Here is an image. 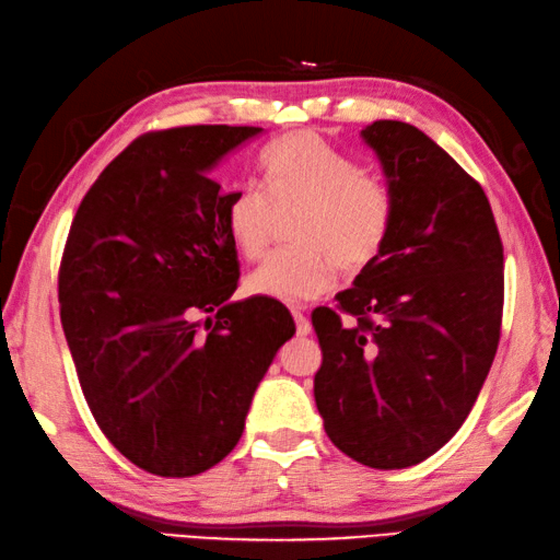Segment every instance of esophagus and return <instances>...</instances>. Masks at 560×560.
<instances>
[{"instance_id":"34e87169","label":"esophagus","mask_w":560,"mask_h":560,"mask_svg":"<svg viewBox=\"0 0 560 560\" xmlns=\"http://www.w3.org/2000/svg\"><path fill=\"white\" fill-rule=\"evenodd\" d=\"M292 316H294V324H298V334L300 336H310L312 334V324L307 316H304V312L300 307H292Z\"/></svg>"}]
</instances>
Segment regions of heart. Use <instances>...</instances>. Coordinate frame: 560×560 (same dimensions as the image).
I'll list each match as a JSON object with an SVG mask.
<instances>
[{
    "mask_svg": "<svg viewBox=\"0 0 560 560\" xmlns=\"http://www.w3.org/2000/svg\"><path fill=\"white\" fill-rule=\"evenodd\" d=\"M268 189L244 183L226 199V231L236 250L258 260L268 250L278 214L298 212L294 248L256 268L246 288L256 298L302 302L334 284L336 268L361 272L383 250L393 226V192L375 175L336 151L316 131H294L262 155Z\"/></svg>",
    "mask_w": 560,
    "mask_h": 560,
    "instance_id": "b5f03b06",
    "label": "heart"
}]
</instances>
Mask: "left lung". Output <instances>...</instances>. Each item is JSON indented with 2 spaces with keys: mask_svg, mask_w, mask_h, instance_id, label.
<instances>
[{
  "mask_svg": "<svg viewBox=\"0 0 560 560\" xmlns=\"http://www.w3.org/2000/svg\"><path fill=\"white\" fill-rule=\"evenodd\" d=\"M361 136L393 192V226L336 310L312 314L314 399L336 448L395 470L436 453L476 405L498 353L504 256L482 187L424 131L380 119Z\"/></svg>",
  "mask_w": 560,
  "mask_h": 560,
  "instance_id": "8db88e82",
  "label": "left lung"
}]
</instances>
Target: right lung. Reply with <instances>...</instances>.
Masks as SVG:
<instances>
[{"label": "right lung", "mask_w": 560, "mask_h": 560, "mask_svg": "<svg viewBox=\"0 0 560 560\" xmlns=\"http://www.w3.org/2000/svg\"><path fill=\"white\" fill-rule=\"evenodd\" d=\"M260 131L145 133L104 167L72 219L58 276L62 331L104 436L153 476L189 478L226 458L253 393L294 336L280 302H231V192L214 167ZM202 313L215 314L207 335Z\"/></svg>", "instance_id": "obj_1"}]
</instances>
